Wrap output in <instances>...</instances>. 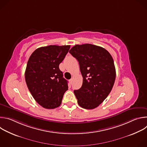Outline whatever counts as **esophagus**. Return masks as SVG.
<instances>
[{"instance_id": "obj_1", "label": "esophagus", "mask_w": 147, "mask_h": 147, "mask_svg": "<svg viewBox=\"0 0 147 147\" xmlns=\"http://www.w3.org/2000/svg\"><path fill=\"white\" fill-rule=\"evenodd\" d=\"M69 81H70V83L71 84H72V83H73V79H70V80H69Z\"/></svg>"}]
</instances>
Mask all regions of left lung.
<instances>
[{
    "label": "left lung",
    "mask_w": 147,
    "mask_h": 147,
    "mask_svg": "<svg viewBox=\"0 0 147 147\" xmlns=\"http://www.w3.org/2000/svg\"><path fill=\"white\" fill-rule=\"evenodd\" d=\"M70 53L79 63L82 85L74 92L79 105L86 109L98 107L111 92L116 78L113 59L108 51L86 44L76 45Z\"/></svg>",
    "instance_id": "1"
}]
</instances>
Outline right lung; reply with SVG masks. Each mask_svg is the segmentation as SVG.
<instances>
[{"instance_id": "obj_1", "label": "right lung", "mask_w": 147, "mask_h": 147, "mask_svg": "<svg viewBox=\"0 0 147 147\" xmlns=\"http://www.w3.org/2000/svg\"><path fill=\"white\" fill-rule=\"evenodd\" d=\"M70 45H49L36 49L30 56L25 72L27 86L36 102L46 109L59 107L68 89L59 66Z\"/></svg>"}]
</instances>
